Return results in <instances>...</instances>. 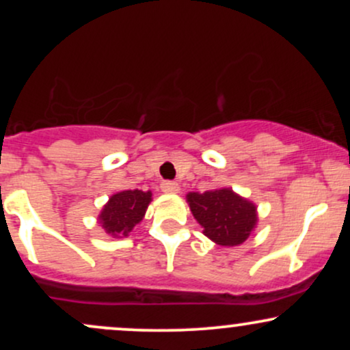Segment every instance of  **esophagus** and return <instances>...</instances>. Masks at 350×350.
I'll use <instances>...</instances> for the list:
<instances>
[{
  "label": "esophagus",
  "mask_w": 350,
  "mask_h": 350,
  "mask_svg": "<svg viewBox=\"0 0 350 350\" xmlns=\"http://www.w3.org/2000/svg\"><path fill=\"white\" fill-rule=\"evenodd\" d=\"M161 191L166 192V194H178L179 184L174 183V180H164V183H161Z\"/></svg>",
  "instance_id": "34e87169"
}]
</instances>
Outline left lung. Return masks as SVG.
Instances as JSON below:
<instances>
[{"instance_id": "1", "label": "left lung", "mask_w": 350, "mask_h": 350, "mask_svg": "<svg viewBox=\"0 0 350 350\" xmlns=\"http://www.w3.org/2000/svg\"><path fill=\"white\" fill-rule=\"evenodd\" d=\"M192 215L204 228V235L222 247L243 243L255 228L256 206L232 189L189 192L186 196Z\"/></svg>"}]
</instances>
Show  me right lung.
Masks as SVG:
<instances>
[{"label": "right lung", "mask_w": 350, "mask_h": 350, "mask_svg": "<svg viewBox=\"0 0 350 350\" xmlns=\"http://www.w3.org/2000/svg\"><path fill=\"white\" fill-rule=\"evenodd\" d=\"M151 191H122L108 199L98 215L103 230L115 239L128 237L136 224L143 220L151 202Z\"/></svg>", "instance_id": "right-lung-1"}]
</instances>
